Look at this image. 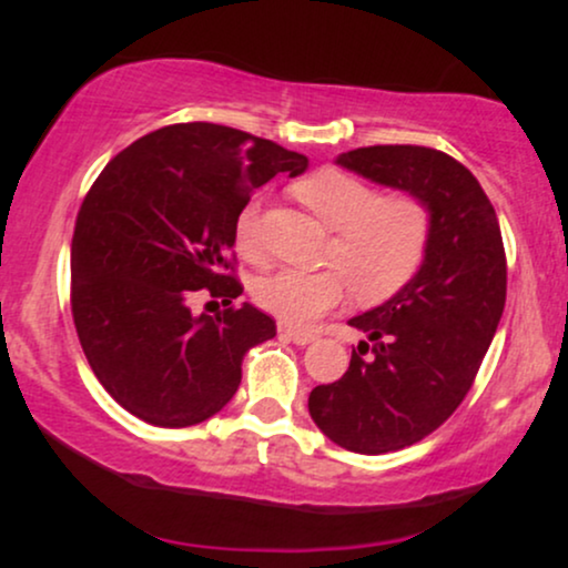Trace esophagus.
Wrapping results in <instances>:
<instances>
[{
	"label": "esophagus",
	"mask_w": 568,
	"mask_h": 568,
	"mask_svg": "<svg viewBox=\"0 0 568 568\" xmlns=\"http://www.w3.org/2000/svg\"><path fill=\"white\" fill-rule=\"evenodd\" d=\"M280 336H285L293 344H310L317 338L312 331H298V328H280Z\"/></svg>",
	"instance_id": "obj_1"
}]
</instances>
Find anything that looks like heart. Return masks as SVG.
<instances>
[{
    "label": "heart",
    "mask_w": 568,
    "mask_h": 568,
    "mask_svg": "<svg viewBox=\"0 0 568 568\" xmlns=\"http://www.w3.org/2000/svg\"><path fill=\"white\" fill-rule=\"evenodd\" d=\"M296 197L317 219L334 226L325 266L317 272L280 270L253 285V298L277 321L317 323L352 291L363 302H384L419 275L433 240V211L408 192L376 194V189L342 168H317L293 184ZM258 200L245 202L234 221V243L245 258H258Z\"/></svg>",
    "instance_id": "obj_1"
}]
</instances>
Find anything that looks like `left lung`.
Listing matches in <instances>:
<instances>
[{
  "instance_id": "8db88e82",
  "label": "left lung",
  "mask_w": 568,
  "mask_h": 568,
  "mask_svg": "<svg viewBox=\"0 0 568 568\" xmlns=\"http://www.w3.org/2000/svg\"><path fill=\"white\" fill-rule=\"evenodd\" d=\"M433 211L425 264L352 328L347 374L310 393L315 425L355 454H387L435 433L470 393L505 310L507 258L491 200L462 162L429 146H363L338 158Z\"/></svg>"
}]
</instances>
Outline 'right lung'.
I'll return each instance as SVG.
<instances>
[{
	"mask_svg": "<svg viewBox=\"0 0 568 568\" xmlns=\"http://www.w3.org/2000/svg\"><path fill=\"white\" fill-rule=\"evenodd\" d=\"M306 158L213 122H179L130 143L103 168L77 213L71 317L109 395L154 427L219 414L243 357L277 334L256 306H234V221L253 189L298 175ZM221 297L216 318L191 312Z\"/></svg>",
	"mask_w": 568,
	"mask_h": 568,
	"instance_id": "add662e5",
	"label": "right lung"
}]
</instances>
